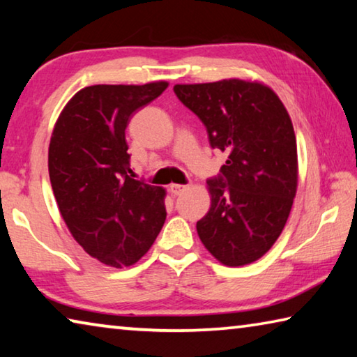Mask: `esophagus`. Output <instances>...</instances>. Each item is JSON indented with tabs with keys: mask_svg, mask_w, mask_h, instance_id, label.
I'll use <instances>...</instances> for the list:
<instances>
[{
	"mask_svg": "<svg viewBox=\"0 0 357 357\" xmlns=\"http://www.w3.org/2000/svg\"><path fill=\"white\" fill-rule=\"evenodd\" d=\"M184 190H187V185H183V184H172L170 185V192L173 193V195H181Z\"/></svg>",
	"mask_w": 357,
	"mask_h": 357,
	"instance_id": "34e87169",
	"label": "esophagus"
}]
</instances>
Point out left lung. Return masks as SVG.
I'll use <instances>...</instances> for the list:
<instances>
[{
	"mask_svg": "<svg viewBox=\"0 0 357 357\" xmlns=\"http://www.w3.org/2000/svg\"><path fill=\"white\" fill-rule=\"evenodd\" d=\"M174 94L200 118L225 165L208 179L211 208L197 231L225 266L257 261L280 236L298 187V148L287 108L273 89L229 78L174 84Z\"/></svg>",
	"mask_w": 357,
	"mask_h": 357,
	"instance_id": "obj_1",
	"label": "left lung"
}]
</instances>
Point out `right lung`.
<instances>
[{
  "label": "right lung",
  "mask_w": 357,
  "mask_h": 357,
  "mask_svg": "<svg viewBox=\"0 0 357 357\" xmlns=\"http://www.w3.org/2000/svg\"><path fill=\"white\" fill-rule=\"evenodd\" d=\"M167 82L94 84L72 98L53 129L48 174L59 213L100 263H137L164 227L165 189L132 178L126 128Z\"/></svg>",
  "instance_id": "1"
}]
</instances>
